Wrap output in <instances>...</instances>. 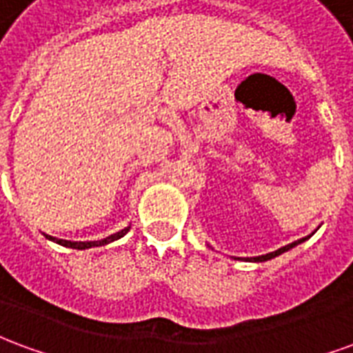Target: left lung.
<instances>
[{"mask_svg": "<svg viewBox=\"0 0 353 353\" xmlns=\"http://www.w3.org/2000/svg\"><path fill=\"white\" fill-rule=\"evenodd\" d=\"M304 240H306V238H303V240H296V242H293V244L283 245V248H280V250H276V252H272V253H266V255H261V257H253V261H257V263H259V261H268V259H272V257H278L280 253L288 252V250L295 248L296 244H301V242H304Z\"/></svg>", "mask_w": 353, "mask_h": 353, "instance_id": "obj_1", "label": "left lung"}]
</instances>
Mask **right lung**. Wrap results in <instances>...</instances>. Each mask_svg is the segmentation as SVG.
I'll return each instance as SVG.
<instances>
[{
    "label": "right lung",
    "instance_id": "right-lung-1",
    "mask_svg": "<svg viewBox=\"0 0 353 353\" xmlns=\"http://www.w3.org/2000/svg\"><path fill=\"white\" fill-rule=\"evenodd\" d=\"M128 232V229L121 230V232H117V234H111V236L103 238V240H98V242H68V240H57V238H50L47 236L49 240H54V242H58L60 245H65V248H73V250H87V248H94V245H105L109 244V242H113V240H117V238L124 236Z\"/></svg>",
    "mask_w": 353,
    "mask_h": 353
}]
</instances>
